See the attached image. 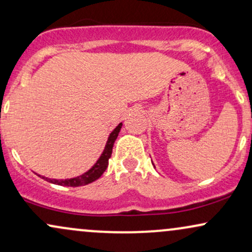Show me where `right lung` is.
<instances>
[{
  "label": "right lung",
  "mask_w": 252,
  "mask_h": 252,
  "mask_svg": "<svg viewBox=\"0 0 252 252\" xmlns=\"http://www.w3.org/2000/svg\"><path fill=\"white\" fill-rule=\"evenodd\" d=\"M121 128H122V123H120L118 126L115 128L111 134L109 135L107 144H105L104 150H103L101 157L97 159V162L94 164V166L90 170H88L87 172H84L83 175L77 176V177L74 178H69V180H51V178L44 177V176L38 175L39 177L43 178V180L50 182L53 184H57V186H66V187H81V186H86V184L92 183V182L98 180L101 177L103 172L105 171V169L108 168V163H109V158L111 157V153H113V147L115 141H116L118 132H120Z\"/></svg>",
  "instance_id": "1"
}]
</instances>
